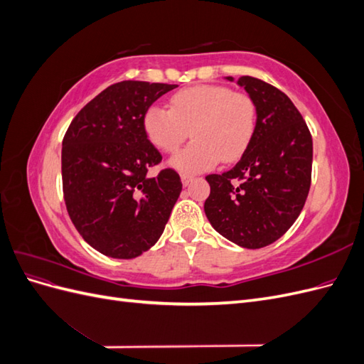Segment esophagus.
Returning <instances> with one entry per match:
<instances>
[{"instance_id":"1","label":"esophagus","mask_w":364,"mask_h":364,"mask_svg":"<svg viewBox=\"0 0 364 364\" xmlns=\"http://www.w3.org/2000/svg\"><path fill=\"white\" fill-rule=\"evenodd\" d=\"M181 179H182V185H183V186H188V185H190V182L193 181V176L182 174V176H181Z\"/></svg>"}]
</instances>
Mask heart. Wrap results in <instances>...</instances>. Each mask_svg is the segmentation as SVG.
Listing matches in <instances>:
<instances>
[{"label": "heart", "mask_w": 364, "mask_h": 364, "mask_svg": "<svg viewBox=\"0 0 364 364\" xmlns=\"http://www.w3.org/2000/svg\"><path fill=\"white\" fill-rule=\"evenodd\" d=\"M257 107L243 92L222 85H197L176 92L170 109L150 106L142 117L147 139L164 153H174L182 142H193L170 159L173 168L197 174L214 168L222 159L243 156L255 134Z\"/></svg>", "instance_id": "b5f03b06"}]
</instances>
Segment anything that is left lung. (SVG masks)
I'll use <instances>...</instances> for the list:
<instances>
[{"instance_id":"1","label":"left lung","mask_w":364,"mask_h":364,"mask_svg":"<svg viewBox=\"0 0 364 364\" xmlns=\"http://www.w3.org/2000/svg\"><path fill=\"white\" fill-rule=\"evenodd\" d=\"M237 85L255 103V134L234 168L206 176L211 193L205 214L220 235L259 249L281 238L302 211L311 185L313 139L299 111L278 87L249 75Z\"/></svg>"}]
</instances>
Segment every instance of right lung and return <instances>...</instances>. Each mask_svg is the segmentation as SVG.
<instances>
[{
    "mask_svg": "<svg viewBox=\"0 0 364 364\" xmlns=\"http://www.w3.org/2000/svg\"><path fill=\"white\" fill-rule=\"evenodd\" d=\"M178 85L124 80L111 85L75 115L62 142L63 197L75 229L106 257L130 259L162 235L182 191L171 168L147 171L161 153L142 117Z\"/></svg>",
    "mask_w": 364,
    "mask_h": 364,
    "instance_id": "add662e5",
    "label": "right lung"
}]
</instances>
